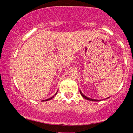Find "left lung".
Segmentation results:
<instances>
[{"mask_svg": "<svg viewBox=\"0 0 133 133\" xmlns=\"http://www.w3.org/2000/svg\"><path fill=\"white\" fill-rule=\"evenodd\" d=\"M80 93H81V96H82V97H83L84 98L86 99H87V100H89V101H97V99H91V98H89V97H86V96H84V95L83 94H82V92H81V91H80Z\"/></svg>", "mask_w": 133, "mask_h": 133, "instance_id": "obj_1", "label": "left lung"}]
</instances>
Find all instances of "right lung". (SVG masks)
I'll return each instance as SVG.
<instances>
[{"label": "right lung", "mask_w": 133, "mask_h": 133, "mask_svg": "<svg viewBox=\"0 0 133 133\" xmlns=\"http://www.w3.org/2000/svg\"><path fill=\"white\" fill-rule=\"evenodd\" d=\"M58 92V91H57V92ZM57 92L56 93V94H55V96L56 95V94H57ZM54 96H52V97H50V98H49V99H45V100H44V101H49V100H51V99H52L53 98V97H54Z\"/></svg>", "instance_id": "1"}]
</instances>
